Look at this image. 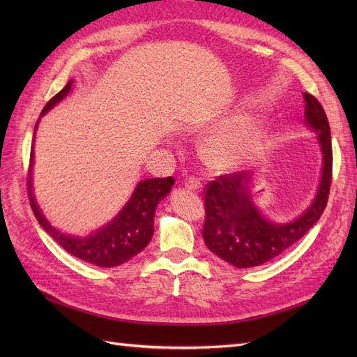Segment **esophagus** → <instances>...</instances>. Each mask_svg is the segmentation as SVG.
<instances>
[{"mask_svg":"<svg viewBox=\"0 0 357 357\" xmlns=\"http://www.w3.org/2000/svg\"><path fill=\"white\" fill-rule=\"evenodd\" d=\"M185 186H186V189H189V190H201L202 183H201V180L197 178V177H189V178H186V181H185Z\"/></svg>","mask_w":357,"mask_h":357,"instance_id":"34e87169","label":"esophagus"}]
</instances>
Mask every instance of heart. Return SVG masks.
<instances>
[{"label": "heart", "instance_id": "heart-1", "mask_svg": "<svg viewBox=\"0 0 357 357\" xmlns=\"http://www.w3.org/2000/svg\"><path fill=\"white\" fill-rule=\"evenodd\" d=\"M257 143V131L250 125L241 122L214 143L211 156L219 167L231 168L243 164L250 156Z\"/></svg>", "mask_w": 357, "mask_h": 357}]
</instances>
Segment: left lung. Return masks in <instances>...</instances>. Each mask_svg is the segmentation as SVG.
Wrapping results in <instances>:
<instances>
[{
  "label": "left lung",
  "instance_id": "8db88e82",
  "mask_svg": "<svg viewBox=\"0 0 357 357\" xmlns=\"http://www.w3.org/2000/svg\"><path fill=\"white\" fill-rule=\"evenodd\" d=\"M305 121L317 132L323 153L321 180L314 201L289 223H273L259 213L248 195L253 172L236 171L219 176L205 186L202 236L210 250L236 268L262 265L299 241L326 208L332 181L331 128L321 104L304 93Z\"/></svg>",
  "mask_w": 357,
  "mask_h": 357
}]
</instances>
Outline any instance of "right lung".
I'll return each instance as SVG.
<instances>
[{
  "mask_svg": "<svg viewBox=\"0 0 357 357\" xmlns=\"http://www.w3.org/2000/svg\"><path fill=\"white\" fill-rule=\"evenodd\" d=\"M73 82L70 80L66 88L58 92L49 102L45 105L41 112V116L49 112L53 105H56L61 100L66 98L71 91ZM37 129V123H36ZM34 129V131H36ZM32 160H34V153L31 152L29 159V169H28V197L31 208L34 211L38 223L43 226L53 240H55L63 250H67L73 256L82 259L93 265L112 268L122 265L132 259L150 243L153 236V219L156 205L159 201L167 197L171 186L174 185V178H147L139 181L131 199L121 210L116 218L105 225L104 228L96 231L93 235L80 238V236H71L62 234L47 222L38 208L37 201L32 195V181H31V168Z\"/></svg>",
  "mask_w": 357,
  "mask_h": 357,
  "instance_id": "1",
  "label": "right lung"
}]
</instances>
